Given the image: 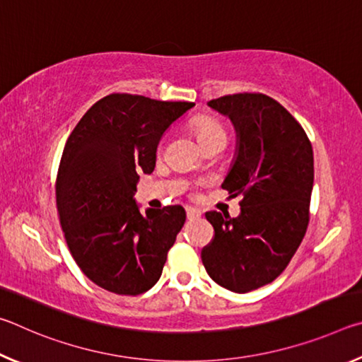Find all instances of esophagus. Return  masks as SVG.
<instances>
[{
	"mask_svg": "<svg viewBox=\"0 0 362 362\" xmlns=\"http://www.w3.org/2000/svg\"><path fill=\"white\" fill-rule=\"evenodd\" d=\"M201 217V211L196 207H187V218L188 220H198Z\"/></svg>",
	"mask_w": 362,
	"mask_h": 362,
	"instance_id": "34e87169",
	"label": "esophagus"
}]
</instances>
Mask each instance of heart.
<instances>
[{
    "instance_id": "heart-1",
    "label": "heart",
    "mask_w": 362,
    "mask_h": 362,
    "mask_svg": "<svg viewBox=\"0 0 362 362\" xmlns=\"http://www.w3.org/2000/svg\"><path fill=\"white\" fill-rule=\"evenodd\" d=\"M193 126H194L196 134H198V139H199L201 145L209 142V140H216V139H225L226 140V134H225L223 126L216 119L198 118L194 121Z\"/></svg>"
}]
</instances>
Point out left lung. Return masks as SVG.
Masks as SVG:
<instances>
[{
	"instance_id": "obj_1",
	"label": "left lung",
	"mask_w": 362,
	"mask_h": 362,
	"mask_svg": "<svg viewBox=\"0 0 362 362\" xmlns=\"http://www.w3.org/2000/svg\"><path fill=\"white\" fill-rule=\"evenodd\" d=\"M236 132L222 188L241 194V214L206 212L214 240L201 250L209 276L246 293L276 279L302 243L313 192V148L303 127L274 99L233 94L207 102Z\"/></svg>"
}]
</instances>
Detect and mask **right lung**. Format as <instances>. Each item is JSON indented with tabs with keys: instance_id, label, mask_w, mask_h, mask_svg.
I'll return each instance as SVG.
<instances>
[{
	"instance_id": "add662e5",
	"label": "right lung",
	"mask_w": 362,
	"mask_h": 362,
	"mask_svg": "<svg viewBox=\"0 0 362 362\" xmlns=\"http://www.w3.org/2000/svg\"><path fill=\"white\" fill-rule=\"evenodd\" d=\"M192 102L110 94L95 102L66 140L56 196L66 246L102 289L139 296L158 283L185 223L182 206L140 212L139 174L153 173L156 148Z\"/></svg>"
}]
</instances>
